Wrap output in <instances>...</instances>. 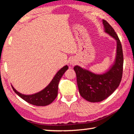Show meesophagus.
Wrapping results in <instances>:
<instances>
[{
    "label": "esophagus",
    "instance_id": "1",
    "mask_svg": "<svg viewBox=\"0 0 134 134\" xmlns=\"http://www.w3.org/2000/svg\"><path fill=\"white\" fill-rule=\"evenodd\" d=\"M76 63H77V62H76V60H75V59H74V58H71V60H70L69 63H70V65H72V66H73V65L76 64Z\"/></svg>",
    "mask_w": 134,
    "mask_h": 134
}]
</instances>
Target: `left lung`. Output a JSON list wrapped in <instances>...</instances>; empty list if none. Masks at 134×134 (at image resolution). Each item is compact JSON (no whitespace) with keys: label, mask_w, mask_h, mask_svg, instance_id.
Returning a JSON list of instances; mask_svg holds the SVG:
<instances>
[{"label":"left lung","mask_w":134,"mask_h":134,"mask_svg":"<svg viewBox=\"0 0 134 134\" xmlns=\"http://www.w3.org/2000/svg\"><path fill=\"white\" fill-rule=\"evenodd\" d=\"M105 32L116 41V55L113 64L103 74H95L76 65L74 70L81 96L90 102H99L112 94L121 83L123 72L124 57L121 41L114 29L103 19Z\"/></svg>","instance_id":"8db88e82"}]
</instances>
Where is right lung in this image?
Returning a JSON list of instances; mask_svg holds the SVG:
<instances>
[{"label":"right lung","mask_w":134,"mask_h":134,"mask_svg":"<svg viewBox=\"0 0 134 134\" xmlns=\"http://www.w3.org/2000/svg\"><path fill=\"white\" fill-rule=\"evenodd\" d=\"M68 69L69 67L67 65L62 68L57 72L53 80L45 89L35 94L29 95L24 94L18 92L12 86V87L13 91L18 96L31 105L40 106L48 105L53 102L57 96L59 81Z\"/></svg>","instance_id":"right-lung-1"}]
</instances>
